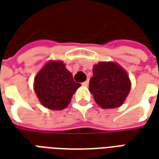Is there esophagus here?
<instances>
[{
    "label": "esophagus",
    "mask_w": 159,
    "mask_h": 159,
    "mask_svg": "<svg viewBox=\"0 0 159 159\" xmlns=\"http://www.w3.org/2000/svg\"><path fill=\"white\" fill-rule=\"evenodd\" d=\"M83 86H86V87H87V86L89 85V81L87 80V81H85V82H83Z\"/></svg>",
    "instance_id": "1"
}]
</instances>
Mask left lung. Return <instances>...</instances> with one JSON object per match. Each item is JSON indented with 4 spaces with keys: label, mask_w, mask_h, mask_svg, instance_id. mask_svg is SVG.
I'll use <instances>...</instances> for the list:
<instances>
[{
    "label": "left lung",
    "mask_w": 159,
    "mask_h": 159,
    "mask_svg": "<svg viewBox=\"0 0 159 159\" xmlns=\"http://www.w3.org/2000/svg\"><path fill=\"white\" fill-rule=\"evenodd\" d=\"M89 91L102 109H115L124 103L130 90L126 71L114 62H98L93 68Z\"/></svg>",
    "instance_id": "8db88e82"
}]
</instances>
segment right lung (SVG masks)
I'll list each match as a JSON object with an SVG mask.
<instances>
[{
	"label": "right lung",
	"instance_id": "add662e5",
	"mask_svg": "<svg viewBox=\"0 0 159 159\" xmlns=\"http://www.w3.org/2000/svg\"><path fill=\"white\" fill-rule=\"evenodd\" d=\"M81 84L60 61H50L43 66L34 78L35 93L47 109L62 110L68 106L72 95Z\"/></svg>",
	"mask_w": 159,
	"mask_h": 159
}]
</instances>
